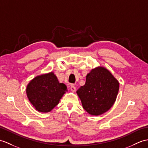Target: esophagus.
<instances>
[{
    "instance_id": "1",
    "label": "esophagus",
    "mask_w": 148,
    "mask_h": 148,
    "mask_svg": "<svg viewBox=\"0 0 148 148\" xmlns=\"http://www.w3.org/2000/svg\"><path fill=\"white\" fill-rule=\"evenodd\" d=\"M70 89H71V91H73V92H74V91H75V87L74 86V85H71V86Z\"/></svg>"
}]
</instances>
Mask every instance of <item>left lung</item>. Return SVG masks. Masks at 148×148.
I'll return each instance as SVG.
<instances>
[{
  "mask_svg": "<svg viewBox=\"0 0 148 148\" xmlns=\"http://www.w3.org/2000/svg\"><path fill=\"white\" fill-rule=\"evenodd\" d=\"M119 90L118 81L105 67L92 69L84 86L76 91L82 107L91 115H99L110 108Z\"/></svg>",
  "mask_w": 148,
  "mask_h": 148,
  "instance_id": "left-lung-1",
  "label": "left lung"
}]
</instances>
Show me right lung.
<instances>
[{"label": "right lung", "instance_id": "add662e5", "mask_svg": "<svg viewBox=\"0 0 148 148\" xmlns=\"http://www.w3.org/2000/svg\"><path fill=\"white\" fill-rule=\"evenodd\" d=\"M67 91L64 83L58 82L53 73L36 76L29 82L26 94L34 107L40 112H49L58 105Z\"/></svg>", "mask_w": 148, "mask_h": 148}]
</instances>
